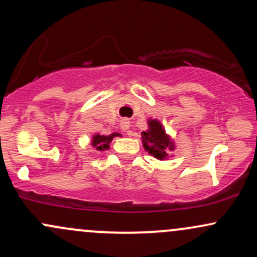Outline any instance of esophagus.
I'll return each instance as SVG.
<instances>
[{
	"label": "esophagus",
	"mask_w": 257,
	"mask_h": 257,
	"mask_svg": "<svg viewBox=\"0 0 257 257\" xmlns=\"http://www.w3.org/2000/svg\"><path fill=\"white\" fill-rule=\"evenodd\" d=\"M129 128H131V122H129L128 119L120 120V129H122L123 132H126L129 134V131H128Z\"/></svg>",
	"instance_id": "1"
}]
</instances>
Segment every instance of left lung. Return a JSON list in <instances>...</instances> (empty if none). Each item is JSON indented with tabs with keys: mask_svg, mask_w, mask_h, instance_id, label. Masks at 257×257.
<instances>
[{
	"mask_svg": "<svg viewBox=\"0 0 257 257\" xmlns=\"http://www.w3.org/2000/svg\"><path fill=\"white\" fill-rule=\"evenodd\" d=\"M149 129L141 133V141H143L144 149L156 159L166 161L173 157L170 155L175 150V143L169 134H167L163 124L158 119L149 118L147 119Z\"/></svg>",
	"mask_w": 257,
	"mask_h": 257,
	"instance_id": "obj_1",
	"label": "left lung"
}]
</instances>
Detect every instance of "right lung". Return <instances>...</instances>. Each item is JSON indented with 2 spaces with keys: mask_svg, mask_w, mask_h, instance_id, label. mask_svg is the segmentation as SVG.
<instances>
[{
  "mask_svg": "<svg viewBox=\"0 0 257 257\" xmlns=\"http://www.w3.org/2000/svg\"><path fill=\"white\" fill-rule=\"evenodd\" d=\"M120 137L119 133H112L110 135H100V134H94L91 137V146L94 147L98 151H106V150L110 149L111 141L113 140V138Z\"/></svg>",
  "mask_w": 257,
  "mask_h": 257,
  "instance_id": "obj_1",
  "label": "right lung"
}]
</instances>
